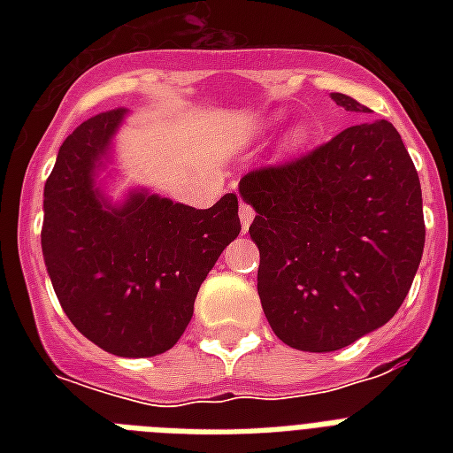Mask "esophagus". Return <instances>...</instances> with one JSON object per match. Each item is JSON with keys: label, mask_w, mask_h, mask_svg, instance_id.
<instances>
[{"label": "esophagus", "mask_w": 453, "mask_h": 453, "mask_svg": "<svg viewBox=\"0 0 453 453\" xmlns=\"http://www.w3.org/2000/svg\"><path fill=\"white\" fill-rule=\"evenodd\" d=\"M254 216H256L254 209L242 202V204H240V220H242V227H244V230H249V226H251Z\"/></svg>", "instance_id": "esophagus-1"}]
</instances>
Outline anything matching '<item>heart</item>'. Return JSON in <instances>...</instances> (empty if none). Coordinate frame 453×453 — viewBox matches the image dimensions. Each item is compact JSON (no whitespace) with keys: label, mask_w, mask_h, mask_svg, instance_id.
<instances>
[{"label":"heart","mask_w":453,"mask_h":453,"mask_svg":"<svg viewBox=\"0 0 453 453\" xmlns=\"http://www.w3.org/2000/svg\"><path fill=\"white\" fill-rule=\"evenodd\" d=\"M305 141H308V131H305V127H294V129L287 134V138H284V150H298Z\"/></svg>","instance_id":"heart-1"}]
</instances>
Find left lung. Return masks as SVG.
<instances>
[{"label":"left lung","instance_id":"1","mask_svg":"<svg viewBox=\"0 0 453 453\" xmlns=\"http://www.w3.org/2000/svg\"><path fill=\"white\" fill-rule=\"evenodd\" d=\"M348 112H369L331 94ZM240 197L261 251L258 296L275 336L331 352L372 334L407 298L426 244L421 180L388 119L348 127L284 166L251 171Z\"/></svg>","mask_w":453,"mask_h":453}]
</instances>
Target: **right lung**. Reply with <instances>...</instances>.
Instances as JSON below:
<instances>
[{"instance_id": "right-lung-1", "label": "right lung", "mask_w": 453, "mask_h": 453, "mask_svg": "<svg viewBox=\"0 0 453 453\" xmlns=\"http://www.w3.org/2000/svg\"><path fill=\"white\" fill-rule=\"evenodd\" d=\"M127 115L101 112L60 145L44 185L42 254L81 336L117 357H155L183 336L199 287L242 226L233 192L211 209L148 188L112 202L101 171Z\"/></svg>"}]
</instances>
